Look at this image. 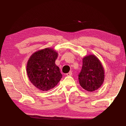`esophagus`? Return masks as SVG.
Returning <instances> with one entry per match:
<instances>
[{"instance_id": "esophagus-1", "label": "esophagus", "mask_w": 126, "mask_h": 126, "mask_svg": "<svg viewBox=\"0 0 126 126\" xmlns=\"http://www.w3.org/2000/svg\"><path fill=\"white\" fill-rule=\"evenodd\" d=\"M66 75H67V76H71V75H72V71H69V72L68 73L66 74Z\"/></svg>"}]
</instances>
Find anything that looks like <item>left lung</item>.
Instances as JSON below:
<instances>
[{"mask_svg":"<svg viewBox=\"0 0 126 126\" xmlns=\"http://www.w3.org/2000/svg\"><path fill=\"white\" fill-rule=\"evenodd\" d=\"M78 76L80 86L88 92H93L100 87L105 75L104 68L99 59L93 55L85 56Z\"/></svg>","mask_w":126,"mask_h":126,"instance_id":"obj_1","label":"left lung"}]
</instances>
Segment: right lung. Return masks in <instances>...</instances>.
Listing matches in <instances>:
<instances>
[{"instance_id":"1","label":"right lung","mask_w":126,"mask_h":126,"mask_svg":"<svg viewBox=\"0 0 126 126\" xmlns=\"http://www.w3.org/2000/svg\"><path fill=\"white\" fill-rule=\"evenodd\" d=\"M58 53L52 48H46L32 55L27 65V75L37 88L47 91L60 82L62 75L55 64Z\"/></svg>"}]
</instances>
